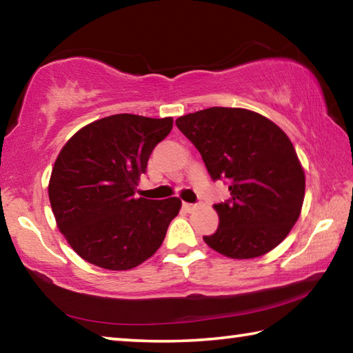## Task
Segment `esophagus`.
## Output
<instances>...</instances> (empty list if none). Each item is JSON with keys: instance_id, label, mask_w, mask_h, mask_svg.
<instances>
[{"instance_id": "34e87169", "label": "esophagus", "mask_w": 353, "mask_h": 353, "mask_svg": "<svg viewBox=\"0 0 353 353\" xmlns=\"http://www.w3.org/2000/svg\"><path fill=\"white\" fill-rule=\"evenodd\" d=\"M182 207H183L185 212H194L196 208H198V204H190V202H183Z\"/></svg>"}]
</instances>
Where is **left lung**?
<instances>
[{"instance_id":"1","label":"left lung","mask_w":353,"mask_h":353,"mask_svg":"<svg viewBox=\"0 0 353 353\" xmlns=\"http://www.w3.org/2000/svg\"><path fill=\"white\" fill-rule=\"evenodd\" d=\"M176 124L201 152L212 181L229 183L230 198L213 205L218 230L204 241L230 259H255L279 246L305 194V174L283 130L232 107L188 113Z\"/></svg>"}]
</instances>
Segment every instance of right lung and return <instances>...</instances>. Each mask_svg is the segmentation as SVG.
<instances>
[{
    "label": "right lung",
    "mask_w": 353,
    "mask_h": 353,
    "mask_svg": "<svg viewBox=\"0 0 353 353\" xmlns=\"http://www.w3.org/2000/svg\"><path fill=\"white\" fill-rule=\"evenodd\" d=\"M172 118L118 113L82 128L62 148L50 181L59 230L83 260L132 270L155 254L181 210V199L137 198L149 155Z\"/></svg>",
    "instance_id": "obj_1"
}]
</instances>
